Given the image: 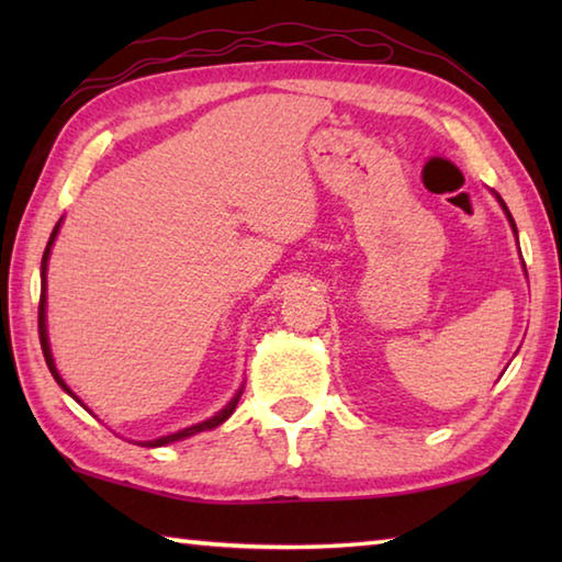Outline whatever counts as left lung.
<instances>
[{"label":"left lung","instance_id":"left-lung-1","mask_svg":"<svg viewBox=\"0 0 562 562\" xmlns=\"http://www.w3.org/2000/svg\"><path fill=\"white\" fill-rule=\"evenodd\" d=\"M498 198V203H501V207H503V211H506V215H508V223H510V227H513V233H516V237H518V231H516V223H513V215L508 213V207H506V203H503L501 201V195H496Z\"/></svg>","mask_w":562,"mask_h":562}]
</instances>
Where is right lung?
Masks as SVG:
<instances>
[{"label":"right lung","mask_w":562,"mask_h":562,"mask_svg":"<svg viewBox=\"0 0 562 562\" xmlns=\"http://www.w3.org/2000/svg\"><path fill=\"white\" fill-rule=\"evenodd\" d=\"M59 227H61V221L54 225L52 231V237L49 243H46V250H44V258H42V297H40V341H42V351H44V359H46V367H49L52 376L56 379V384H59L66 394L74 396L76 402H79V396H76L69 386H66V382L61 379V374L56 372V364H54V357H52V349H49V335H46V262H49V252H52V245L56 240V235H59ZM240 394L243 389H237V394L227 402L225 408H221L215 416L205 418V422L195 424V426H188V429H180L176 434H168V436H160V439H154V441H140V446H150V449H156V446H166V443H173V441H180V439H188V436L193 434H201V431H207V429H215V426H221L225 418H231V414L235 412L237 402H240ZM81 404V402H79ZM83 406V404H81Z\"/></svg>","instance_id":"1"}]
</instances>
